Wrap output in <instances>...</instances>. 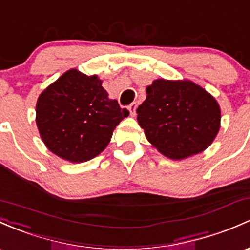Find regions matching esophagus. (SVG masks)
<instances>
[{
	"label": "esophagus",
	"mask_w": 250,
	"mask_h": 250,
	"mask_svg": "<svg viewBox=\"0 0 250 250\" xmlns=\"http://www.w3.org/2000/svg\"><path fill=\"white\" fill-rule=\"evenodd\" d=\"M128 109H129L130 115H132V116H135V114H136V103L130 104L129 106H128Z\"/></svg>",
	"instance_id": "34e87169"
}]
</instances>
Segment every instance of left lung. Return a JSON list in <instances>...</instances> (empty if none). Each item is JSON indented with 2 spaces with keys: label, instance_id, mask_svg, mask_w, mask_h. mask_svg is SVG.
Segmentation results:
<instances>
[{
  "label": "left lung",
  "instance_id": "1",
  "mask_svg": "<svg viewBox=\"0 0 250 250\" xmlns=\"http://www.w3.org/2000/svg\"><path fill=\"white\" fill-rule=\"evenodd\" d=\"M146 93L136 109L138 122L160 153L183 159L211 145L219 130L220 109L204 88L190 81L158 79Z\"/></svg>",
  "mask_w": 250,
  "mask_h": 250
}]
</instances>
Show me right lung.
<instances>
[{"label": "right lung", "mask_w": 250, "mask_h": 250, "mask_svg": "<svg viewBox=\"0 0 250 250\" xmlns=\"http://www.w3.org/2000/svg\"><path fill=\"white\" fill-rule=\"evenodd\" d=\"M37 125L46 147L73 163L87 162L109 144L129 111L107 98L102 81L68 70L39 96Z\"/></svg>", "instance_id": "add662e5"}]
</instances>
